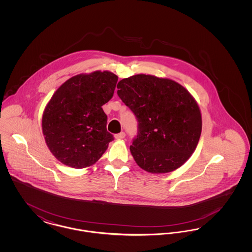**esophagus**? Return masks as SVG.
I'll return each instance as SVG.
<instances>
[{
  "instance_id": "1",
  "label": "esophagus",
  "mask_w": 252,
  "mask_h": 252,
  "mask_svg": "<svg viewBox=\"0 0 252 252\" xmlns=\"http://www.w3.org/2000/svg\"><path fill=\"white\" fill-rule=\"evenodd\" d=\"M125 137H126V133H125V132H120V133H118V134L115 135V138L118 139V140H122V139H124Z\"/></svg>"
}]
</instances>
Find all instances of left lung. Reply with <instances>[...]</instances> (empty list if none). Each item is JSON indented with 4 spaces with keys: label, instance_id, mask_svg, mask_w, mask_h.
<instances>
[{
    "label": "left lung",
    "instance_id": "obj_1",
    "mask_svg": "<svg viewBox=\"0 0 252 252\" xmlns=\"http://www.w3.org/2000/svg\"><path fill=\"white\" fill-rule=\"evenodd\" d=\"M117 94L138 120L130 145L136 163L152 174L183 165L198 144L202 118L192 94L168 78L136 74L122 79Z\"/></svg>",
    "mask_w": 252,
    "mask_h": 252
}]
</instances>
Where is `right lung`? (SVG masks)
<instances>
[{
	"label": "right lung",
	"mask_w": 252,
	"mask_h": 252,
	"mask_svg": "<svg viewBox=\"0 0 252 252\" xmlns=\"http://www.w3.org/2000/svg\"><path fill=\"white\" fill-rule=\"evenodd\" d=\"M118 76L95 71L72 76L60 86L43 111L42 132L51 153L72 168L89 167L108 149L102 106L112 98Z\"/></svg>",
	"instance_id": "add662e5"
}]
</instances>
